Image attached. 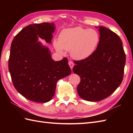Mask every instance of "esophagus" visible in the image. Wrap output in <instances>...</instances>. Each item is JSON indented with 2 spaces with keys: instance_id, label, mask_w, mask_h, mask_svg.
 I'll return each mask as SVG.
<instances>
[{
  "instance_id": "esophagus-1",
  "label": "esophagus",
  "mask_w": 133,
  "mask_h": 133,
  "mask_svg": "<svg viewBox=\"0 0 133 133\" xmlns=\"http://www.w3.org/2000/svg\"><path fill=\"white\" fill-rule=\"evenodd\" d=\"M69 65L70 66V68H71V69L72 70V68H73V67H74V63H73L72 61H69Z\"/></svg>"
}]
</instances>
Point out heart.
I'll use <instances>...</instances> for the list:
<instances>
[{
	"label": "heart",
	"mask_w": 133,
	"mask_h": 133,
	"mask_svg": "<svg viewBox=\"0 0 133 133\" xmlns=\"http://www.w3.org/2000/svg\"><path fill=\"white\" fill-rule=\"evenodd\" d=\"M99 41L100 35L97 30L78 26L62 30L59 41H54V46L59 51L63 49L71 51L74 59L83 60L93 54Z\"/></svg>",
	"instance_id": "obj_1"
}]
</instances>
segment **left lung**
<instances>
[{"label":"left lung","mask_w":133,"mask_h":133,"mask_svg":"<svg viewBox=\"0 0 133 133\" xmlns=\"http://www.w3.org/2000/svg\"><path fill=\"white\" fill-rule=\"evenodd\" d=\"M100 41L93 54L75 61L73 71L81 78L77 87L79 97L87 101L103 100L122 83L126 63L122 42L116 33L100 26Z\"/></svg>","instance_id":"1"}]
</instances>
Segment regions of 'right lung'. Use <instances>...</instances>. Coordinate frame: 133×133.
Listing matches in <instances>:
<instances>
[{"mask_svg": "<svg viewBox=\"0 0 133 133\" xmlns=\"http://www.w3.org/2000/svg\"><path fill=\"white\" fill-rule=\"evenodd\" d=\"M54 23L32 24L24 27L12 42L8 69L14 87L27 99L39 103L50 101L58 80L71 74L66 58L54 61L49 49L38 38L51 43Z\"/></svg>", "mask_w": 133, "mask_h": 133, "instance_id": "obj_1", "label": "right lung"}]
</instances>
